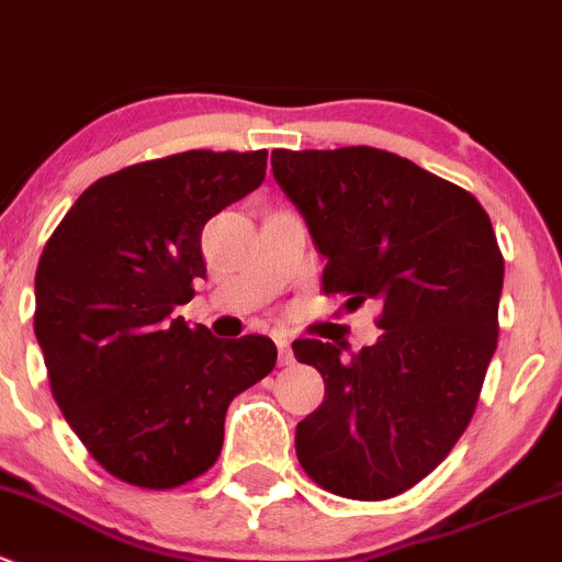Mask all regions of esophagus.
Here are the masks:
<instances>
[{"label": "esophagus", "mask_w": 562, "mask_h": 562, "mask_svg": "<svg viewBox=\"0 0 562 562\" xmlns=\"http://www.w3.org/2000/svg\"><path fill=\"white\" fill-rule=\"evenodd\" d=\"M276 346H279V362H281V366H292L294 355H292V346H289V340L279 338V340H276Z\"/></svg>", "instance_id": "esophagus-1"}]
</instances>
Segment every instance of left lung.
Segmentation results:
<instances>
[{"label":"left lung","mask_w":562,"mask_h":562,"mask_svg":"<svg viewBox=\"0 0 562 562\" xmlns=\"http://www.w3.org/2000/svg\"><path fill=\"white\" fill-rule=\"evenodd\" d=\"M273 178L327 259L324 294L381 303L373 346L294 340L324 403L294 432L327 493L386 501L427 476L465 432L497 346L503 254L473 194L370 146L273 151Z\"/></svg>","instance_id":"8db88e82"}]
</instances>
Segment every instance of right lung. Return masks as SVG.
Wrapping results in <instances>:
<instances>
[{
	"label": "right lung",
	"instance_id": "add662e5",
	"mask_svg": "<svg viewBox=\"0 0 562 562\" xmlns=\"http://www.w3.org/2000/svg\"><path fill=\"white\" fill-rule=\"evenodd\" d=\"M268 151H183L91 183L34 276V335L50 392L89 454L115 479L172 490L202 476L224 416L276 368L265 335L192 329L178 305L205 279L202 227L265 181Z\"/></svg>",
	"mask_w": 562,
	"mask_h": 562
}]
</instances>
